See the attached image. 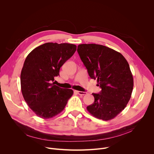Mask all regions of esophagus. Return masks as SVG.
<instances>
[{"mask_svg": "<svg viewBox=\"0 0 154 154\" xmlns=\"http://www.w3.org/2000/svg\"><path fill=\"white\" fill-rule=\"evenodd\" d=\"M75 92L79 94V95H82V96H84L86 94V92H83V91H75Z\"/></svg>", "mask_w": 154, "mask_h": 154, "instance_id": "obj_1", "label": "esophagus"}]
</instances>
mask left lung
I'll list each match as a JSON object with an SVG mask.
<instances>
[{"label": "left lung", "mask_w": 154, "mask_h": 154, "mask_svg": "<svg viewBox=\"0 0 154 154\" xmlns=\"http://www.w3.org/2000/svg\"><path fill=\"white\" fill-rule=\"evenodd\" d=\"M77 52L90 77L97 80L102 89L92 94L94 102L87 106L88 111L103 121L113 119L125 108L133 90L127 61L119 52L96 44L79 45Z\"/></svg>", "instance_id": "8db88e82"}]
</instances>
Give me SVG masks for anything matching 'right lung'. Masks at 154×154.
I'll list each match as a JSON object with an SVG mask.
<instances>
[{
	"instance_id": "add662e5",
	"label": "right lung",
	"mask_w": 154,
	"mask_h": 154,
	"mask_svg": "<svg viewBox=\"0 0 154 154\" xmlns=\"http://www.w3.org/2000/svg\"><path fill=\"white\" fill-rule=\"evenodd\" d=\"M76 49L72 44L47 42L34 49L26 58L20 74L21 91L38 117L49 119L57 115L73 94L72 90L61 88L52 82Z\"/></svg>"
}]
</instances>
